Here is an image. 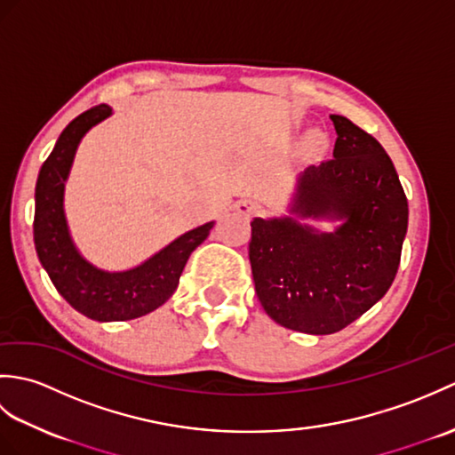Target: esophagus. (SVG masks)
<instances>
[{
    "label": "esophagus",
    "instance_id": "1",
    "mask_svg": "<svg viewBox=\"0 0 455 455\" xmlns=\"http://www.w3.org/2000/svg\"><path fill=\"white\" fill-rule=\"evenodd\" d=\"M235 211L238 212V215H243V217H254V215H258L259 211H262V205H259V203H256V201H250V199H240V201H236L235 203Z\"/></svg>",
    "mask_w": 455,
    "mask_h": 455
}]
</instances>
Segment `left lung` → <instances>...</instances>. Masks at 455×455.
Returning a JSON list of instances; mask_svg holds the SVG:
<instances>
[{"instance_id": "left-lung-1", "label": "left lung", "mask_w": 455, "mask_h": 455, "mask_svg": "<svg viewBox=\"0 0 455 455\" xmlns=\"http://www.w3.org/2000/svg\"><path fill=\"white\" fill-rule=\"evenodd\" d=\"M331 121L332 160L299 173L289 215L250 222L259 303L277 324L307 334L342 331L387 293L409 225L387 152L342 115ZM307 218L337 227L323 234Z\"/></svg>"}]
</instances>
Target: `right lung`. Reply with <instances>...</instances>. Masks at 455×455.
I'll list each match as a JSON object with an SVG mask.
<instances>
[{
	"instance_id": "right-lung-1",
	"label": "right lung",
	"mask_w": 455,
	"mask_h": 455,
	"mask_svg": "<svg viewBox=\"0 0 455 455\" xmlns=\"http://www.w3.org/2000/svg\"><path fill=\"white\" fill-rule=\"evenodd\" d=\"M111 115L113 109L103 103L68 124L38 172L35 188L36 256L56 291L76 311L100 323L131 321L166 303L176 291L188 258L215 225V220H211L188 230L142 264L123 272H108L82 256L66 220L64 189L85 132Z\"/></svg>"
}]
</instances>
